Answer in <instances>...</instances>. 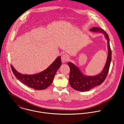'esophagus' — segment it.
<instances>
[{
	"label": "esophagus",
	"mask_w": 124,
	"mask_h": 124,
	"mask_svg": "<svg viewBox=\"0 0 124 124\" xmlns=\"http://www.w3.org/2000/svg\"><path fill=\"white\" fill-rule=\"evenodd\" d=\"M70 59L69 56L67 54H64L61 56V61L63 63H65L68 62Z\"/></svg>",
	"instance_id": "obj_1"
}]
</instances>
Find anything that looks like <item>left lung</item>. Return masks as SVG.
<instances>
[{"label": "left lung", "mask_w": 124, "mask_h": 124, "mask_svg": "<svg viewBox=\"0 0 124 124\" xmlns=\"http://www.w3.org/2000/svg\"><path fill=\"white\" fill-rule=\"evenodd\" d=\"M92 32L103 33L108 42V54L105 67L102 72L96 76H87L84 75L79 68L71 62L68 64L70 68L69 82L72 88L79 91H89L94 87L101 85L105 80L109 70L112 59V51L110 45L109 37L107 33L102 28L93 27L90 30Z\"/></svg>", "instance_id": "1"}]
</instances>
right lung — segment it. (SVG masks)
<instances>
[{
    "label": "right lung",
    "mask_w": 124,
    "mask_h": 124,
    "mask_svg": "<svg viewBox=\"0 0 124 124\" xmlns=\"http://www.w3.org/2000/svg\"><path fill=\"white\" fill-rule=\"evenodd\" d=\"M61 64V57L59 56L45 70L33 75L22 74L17 72L11 65L10 66L14 75L22 83L36 90H43L51 85Z\"/></svg>",
    "instance_id": "right-lung-1"
}]
</instances>
